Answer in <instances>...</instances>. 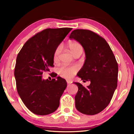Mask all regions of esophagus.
<instances>
[{"label":"esophagus","mask_w":134,"mask_h":134,"mask_svg":"<svg viewBox=\"0 0 134 134\" xmlns=\"http://www.w3.org/2000/svg\"><path fill=\"white\" fill-rule=\"evenodd\" d=\"M67 84L72 83V81H70V80H67Z\"/></svg>","instance_id":"1"}]
</instances>
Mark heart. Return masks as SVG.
Here are the masks:
<instances>
[{
	"mask_svg": "<svg viewBox=\"0 0 134 134\" xmlns=\"http://www.w3.org/2000/svg\"><path fill=\"white\" fill-rule=\"evenodd\" d=\"M68 47L74 56L78 53H82L83 50L82 45L77 41H71L69 42L68 44ZM60 51L61 48L60 46L55 49L53 55V60L54 62H57L58 60ZM78 67L76 65L66 66V65H63L57 69V72L61 77L66 79H70L78 71Z\"/></svg>",
	"mask_w": 134,
	"mask_h": 134,
	"instance_id": "b5f03b06",
	"label": "heart"
}]
</instances>
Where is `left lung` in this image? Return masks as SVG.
<instances>
[{"instance_id":"left-lung-1","label":"left lung","mask_w":134,"mask_h":134,"mask_svg":"<svg viewBox=\"0 0 134 134\" xmlns=\"http://www.w3.org/2000/svg\"><path fill=\"white\" fill-rule=\"evenodd\" d=\"M70 38L79 42L86 55L83 66L77 75L84 82L90 81L87 87L79 82L74 83L78 87L75 107L85 115L97 114L109 105L117 87V61L106 40L92 31L74 30Z\"/></svg>"}]
</instances>
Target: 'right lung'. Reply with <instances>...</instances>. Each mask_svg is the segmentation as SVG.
<instances>
[{
    "instance_id": "add662e5",
    "label": "right lung",
    "mask_w": 134,
    "mask_h": 134,
    "mask_svg": "<svg viewBox=\"0 0 134 134\" xmlns=\"http://www.w3.org/2000/svg\"><path fill=\"white\" fill-rule=\"evenodd\" d=\"M71 30H42L28 40L17 55L14 70L17 92L25 106L36 115H49L59 106L66 81L60 76L44 80L42 74L54 66L53 53Z\"/></svg>"
}]
</instances>
